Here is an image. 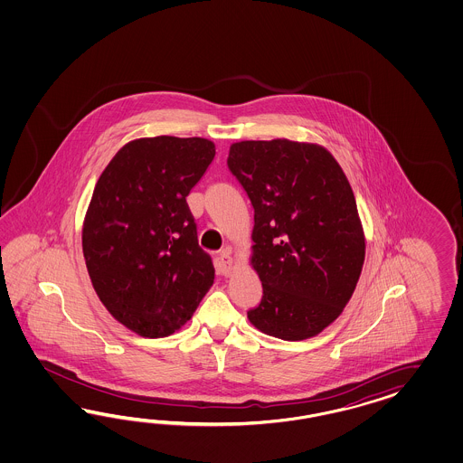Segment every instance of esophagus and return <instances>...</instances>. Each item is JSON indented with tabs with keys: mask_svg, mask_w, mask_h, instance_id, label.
Segmentation results:
<instances>
[{
	"mask_svg": "<svg viewBox=\"0 0 463 463\" xmlns=\"http://www.w3.org/2000/svg\"><path fill=\"white\" fill-rule=\"evenodd\" d=\"M232 248L231 246H225L224 250L219 254V267L222 275H231L232 269H234V261H232Z\"/></svg>",
	"mask_w": 463,
	"mask_h": 463,
	"instance_id": "obj_1",
	"label": "esophagus"
}]
</instances>
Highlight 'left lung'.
Instances as JSON below:
<instances>
[{
    "label": "left lung",
    "instance_id": "8db88e82",
    "mask_svg": "<svg viewBox=\"0 0 463 463\" xmlns=\"http://www.w3.org/2000/svg\"><path fill=\"white\" fill-rule=\"evenodd\" d=\"M227 166L254 209L250 265L263 297L250 323L283 341L317 336L364 268V225L345 171L324 146L288 139L234 142Z\"/></svg>",
    "mask_w": 463,
    "mask_h": 463
}]
</instances>
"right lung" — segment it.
Listing matches in <instances>:
<instances>
[{"mask_svg": "<svg viewBox=\"0 0 463 463\" xmlns=\"http://www.w3.org/2000/svg\"><path fill=\"white\" fill-rule=\"evenodd\" d=\"M213 156L203 137H140L95 184L81 231L88 275L113 319L139 336L178 331L213 285L186 205Z\"/></svg>", "mask_w": 463, "mask_h": 463, "instance_id": "1", "label": "right lung"}]
</instances>
